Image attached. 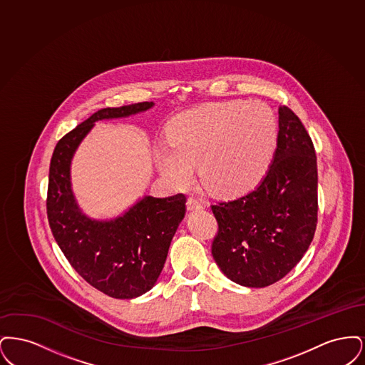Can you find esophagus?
<instances>
[{
  "mask_svg": "<svg viewBox=\"0 0 365 365\" xmlns=\"http://www.w3.org/2000/svg\"><path fill=\"white\" fill-rule=\"evenodd\" d=\"M186 207H187L189 212H197V210H201V209L204 208L202 204L198 200H195V198H189L187 202H186Z\"/></svg>",
  "mask_w": 365,
  "mask_h": 365,
  "instance_id": "34e87169",
  "label": "esophagus"
}]
</instances>
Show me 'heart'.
<instances>
[{
    "label": "heart",
    "mask_w": 365,
    "mask_h": 365,
    "mask_svg": "<svg viewBox=\"0 0 365 365\" xmlns=\"http://www.w3.org/2000/svg\"><path fill=\"white\" fill-rule=\"evenodd\" d=\"M278 139L274 112L261 103L231 100L180 113L171 145L156 150L160 173L174 185H187L192 165L204 186L234 195L256 186L269 168Z\"/></svg>",
    "instance_id": "heart-1"
}]
</instances>
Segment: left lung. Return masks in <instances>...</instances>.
Returning a JSON list of instances; mask_svg holds the SVG:
<instances>
[{
	"mask_svg": "<svg viewBox=\"0 0 365 365\" xmlns=\"http://www.w3.org/2000/svg\"><path fill=\"white\" fill-rule=\"evenodd\" d=\"M212 212L219 223L212 256L234 283L269 286L302 259L317 222V163L311 137L292 109L279 108L277 149L260 183Z\"/></svg>",
	"mask_w": 365,
	"mask_h": 365,
	"instance_id": "1",
	"label": "left lung"
}]
</instances>
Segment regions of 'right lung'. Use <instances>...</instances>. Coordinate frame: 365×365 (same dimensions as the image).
I'll return each mask as SVG.
<instances>
[{"instance_id": "right-lung-1", "label": "right lung", "mask_w": 365, "mask_h": 365, "mask_svg": "<svg viewBox=\"0 0 365 365\" xmlns=\"http://www.w3.org/2000/svg\"><path fill=\"white\" fill-rule=\"evenodd\" d=\"M155 103L104 108L60 139L54 148L48 189L53 237L75 271L97 290L119 299L148 293L156 284L175 232L186 213L183 194L143 195L119 216L94 219L79 207L71 164L96 122L146 112Z\"/></svg>"}]
</instances>
